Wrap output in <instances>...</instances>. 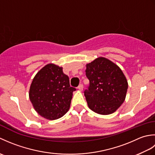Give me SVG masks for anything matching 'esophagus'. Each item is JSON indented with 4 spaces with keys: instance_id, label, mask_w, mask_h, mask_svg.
<instances>
[{
    "instance_id": "esophagus-1",
    "label": "esophagus",
    "mask_w": 155,
    "mask_h": 155,
    "mask_svg": "<svg viewBox=\"0 0 155 155\" xmlns=\"http://www.w3.org/2000/svg\"><path fill=\"white\" fill-rule=\"evenodd\" d=\"M78 89L79 90V91H83V85L82 84H81L78 85Z\"/></svg>"
}]
</instances>
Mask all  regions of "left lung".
Listing matches in <instances>:
<instances>
[{
    "label": "left lung",
    "instance_id": "8db88e82",
    "mask_svg": "<svg viewBox=\"0 0 155 155\" xmlns=\"http://www.w3.org/2000/svg\"><path fill=\"white\" fill-rule=\"evenodd\" d=\"M89 85L84 93L88 108L107 115L114 113L124 103L128 82L120 67L109 59L98 57L86 65Z\"/></svg>",
    "mask_w": 155,
    "mask_h": 155
}]
</instances>
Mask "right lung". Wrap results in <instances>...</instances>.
I'll use <instances>...</instances> for the list:
<instances>
[{
    "label": "right lung",
    "mask_w": 155,
    "mask_h": 155,
    "mask_svg": "<svg viewBox=\"0 0 155 155\" xmlns=\"http://www.w3.org/2000/svg\"><path fill=\"white\" fill-rule=\"evenodd\" d=\"M69 78L62 67L50 63L35 76L29 89V98L37 113L48 120H55L67 113L72 93Z\"/></svg>",
    "instance_id": "right-lung-1"
}]
</instances>
